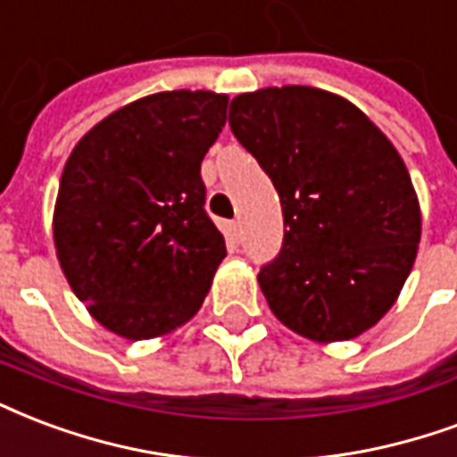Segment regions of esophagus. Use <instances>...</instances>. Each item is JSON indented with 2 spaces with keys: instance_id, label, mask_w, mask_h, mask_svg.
I'll use <instances>...</instances> for the list:
<instances>
[{
  "instance_id": "1",
  "label": "esophagus",
  "mask_w": 457,
  "mask_h": 457,
  "mask_svg": "<svg viewBox=\"0 0 457 457\" xmlns=\"http://www.w3.org/2000/svg\"><path fill=\"white\" fill-rule=\"evenodd\" d=\"M239 232H242V225H239V218H237V220H232V222H229V235L237 239Z\"/></svg>"
}]
</instances>
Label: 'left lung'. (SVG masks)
I'll use <instances>...</instances> for the list:
<instances>
[{
	"label": "left lung",
	"instance_id": "obj_1",
	"mask_svg": "<svg viewBox=\"0 0 457 457\" xmlns=\"http://www.w3.org/2000/svg\"><path fill=\"white\" fill-rule=\"evenodd\" d=\"M229 128L283 208V246L259 271L271 312L322 344L380 322L421 239L417 191L395 145L351 101L314 87L239 94Z\"/></svg>",
	"mask_w": 457,
	"mask_h": 457
}]
</instances>
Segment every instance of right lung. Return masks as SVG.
<instances>
[{
	"instance_id": "right-lung-1",
	"label": "right lung",
	"mask_w": 457,
	"mask_h": 457,
	"mask_svg": "<svg viewBox=\"0 0 457 457\" xmlns=\"http://www.w3.org/2000/svg\"><path fill=\"white\" fill-rule=\"evenodd\" d=\"M225 120V94L160 91L74 145L53 237L70 288L108 332L154 339L201 310L228 254L201 179Z\"/></svg>"
}]
</instances>
